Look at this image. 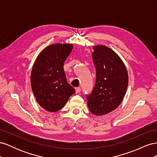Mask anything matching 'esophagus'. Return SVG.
I'll use <instances>...</instances> for the list:
<instances>
[{"label": "esophagus", "instance_id": "1", "mask_svg": "<svg viewBox=\"0 0 157 157\" xmlns=\"http://www.w3.org/2000/svg\"><path fill=\"white\" fill-rule=\"evenodd\" d=\"M75 90H76V93L78 94V93L80 92V91H81V88H80V87H78V88H77L75 89Z\"/></svg>", "mask_w": 157, "mask_h": 157}]
</instances>
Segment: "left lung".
<instances>
[{"instance_id":"left-lung-1","label":"left lung","mask_w":157,"mask_h":157,"mask_svg":"<svg viewBox=\"0 0 157 157\" xmlns=\"http://www.w3.org/2000/svg\"><path fill=\"white\" fill-rule=\"evenodd\" d=\"M93 49L96 79L86 98L90 112L100 116L120 105L127 90L128 76L124 63L115 52L105 46H95Z\"/></svg>"}]
</instances>
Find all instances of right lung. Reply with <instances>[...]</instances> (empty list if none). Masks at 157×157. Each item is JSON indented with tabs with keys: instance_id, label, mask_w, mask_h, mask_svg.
Segmentation results:
<instances>
[{
	"instance_id": "obj_1",
	"label": "right lung",
	"mask_w": 157,
	"mask_h": 157,
	"mask_svg": "<svg viewBox=\"0 0 157 157\" xmlns=\"http://www.w3.org/2000/svg\"><path fill=\"white\" fill-rule=\"evenodd\" d=\"M73 48L71 44H52L40 52L33 65L31 74L33 92L46 111H58L75 93L67 81L63 69L65 61Z\"/></svg>"
}]
</instances>
